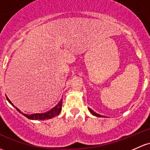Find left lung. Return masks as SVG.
<instances>
[{"mask_svg":"<svg viewBox=\"0 0 150 150\" xmlns=\"http://www.w3.org/2000/svg\"><path fill=\"white\" fill-rule=\"evenodd\" d=\"M88 110H89V111H90V112H91L92 114L94 115V116H96V117H106L105 116H103V115H101L98 114V113H96L95 112H94L93 110L90 109V108H88Z\"/></svg>","mask_w":150,"mask_h":150,"instance_id":"left-lung-1","label":"left lung"}]
</instances>
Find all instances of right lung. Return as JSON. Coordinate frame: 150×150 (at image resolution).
<instances>
[{
	"label": "right lung",
	"mask_w": 150,
	"mask_h": 150,
	"mask_svg": "<svg viewBox=\"0 0 150 150\" xmlns=\"http://www.w3.org/2000/svg\"><path fill=\"white\" fill-rule=\"evenodd\" d=\"M6 99L9 103L12 105L13 107H14L20 113H21L23 115H24L25 117H26L27 118H28L30 120H49V119H52L54 117L57 116L60 114V112H61L62 110V99H61L60 100L57 104L55 105L54 108H52V109L49 110V111L46 112H43V113H34V114H31V115H27V114H25V113L21 112L18 108H16L15 105L11 103V100H9V98L6 96Z\"/></svg>",
	"instance_id": "right-lung-1"
}]
</instances>
